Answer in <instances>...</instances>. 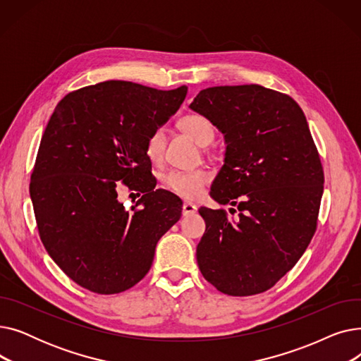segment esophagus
Here are the masks:
<instances>
[{
  "instance_id": "esophagus-1",
  "label": "esophagus",
  "mask_w": 361,
  "mask_h": 361,
  "mask_svg": "<svg viewBox=\"0 0 361 361\" xmlns=\"http://www.w3.org/2000/svg\"><path fill=\"white\" fill-rule=\"evenodd\" d=\"M196 212H197V206L196 204H193L190 202H184V204H183V215L184 216H190V215H193Z\"/></svg>"
}]
</instances>
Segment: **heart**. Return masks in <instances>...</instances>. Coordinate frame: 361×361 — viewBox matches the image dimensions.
<instances>
[{
  "label": "heart",
  "instance_id": "1",
  "mask_svg": "<svg viewBox=\"0 0 361 361\" xmlns=\"http://www.w3.org/2000/svg\"><path fill=\"white\" fill-rule=\"evenodd\" d=\"M178 128L190 136L196 143L204 146L211 143L215 136L212 123L200 114H188L178 120ZM165 133L162 128H155L146 139L145 150L152 162H159L164 155ZM211 181V174L206 169H188V171H169L164 176V184L173 193L184 199H197L203 188Z\"/></svg>",
  "mask_w": 361,
  "mask_h": 361
}]
</instances>
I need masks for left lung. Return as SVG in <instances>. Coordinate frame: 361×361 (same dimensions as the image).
Returning <instances> with one entry per match:
<instances>
[{
	"label": "left lung",
	"mask_w": 361,
	"mask_h": 361,
	"mask_svg": "<svg viewBox=\"0 0 361 361\" xmlns=\"http://www.w3.org/2000/svg\"><path fill=\"white\" fill-rule=\"evenodd\" d=\"M190 108L225 136L211 196L240 211L233 222L222 209L200 207L199 269L224 294H260L293 269L317 228L325 177L305 112L260 85L207 87Z\"/></svg>",
	"instance_id": "left-lung-1"
}]
</instances>
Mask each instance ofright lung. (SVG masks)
I'll return each instance as SVG.
<instances>
[{
  "mask_svg": "<svg viewBox=\"0 0 361 361\" xmlns=\"http://www.w3.org/2000/svg\"><path fill=\"white\" fill-rule=\"evenodd\" d=\"M185 94V86L109 80L73 90L55 106L29 190L42 244L80 287L117 294L136 286L180 219L183 202L155 190L145 145ZM121 182L144 193L130 213L116 199Z\"/></svg>",
  "mask_w": 361,
  "mask_h": 361,
  "instance_id": "1",
  "label": "right lung"
}]
</instances>
